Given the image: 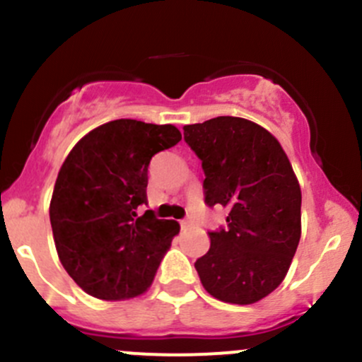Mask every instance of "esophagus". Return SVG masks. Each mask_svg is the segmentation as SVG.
<instances>
[{
	"label": "esophagus",
	"instance_id": "1",
	"mask_svg": "<svg viewBox=\"0 0 362 362\" xmlns=\"http://www.w3.org/2000/svg\"><path fill=\"white\" fill-rule=\"evenodd\" d=\"M192 226V218L189 217V218H184V221H180V228L182 229H187V228H191Z\"/></svg>",
	"mask_w": 362,
	"mask_h": 362
}]
</instances>
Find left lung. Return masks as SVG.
<instances>
[{
    "label": "left lung",
    "mask_w": 362,
    "mask_h": 362,
    "mask_svg": "<svg viewBox=\"0 0 362 362\" xmlns=\"http://www.w3.org/2000/svg\"><path fill=\"white\" fill-rule=\"evenodd\" d=\"M202 160L206 206L228 208L208 231L210 250L194 262L214 298L250 305L282 284L301 236V189L276 138L240 117L184 126Z\"/></svg>",
    "instance_id": "8db88e82"
}]
</instances>
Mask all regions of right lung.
Masks as SVG:
<instances>
[{
    "label": "right lung",
    "instance_id": "right-lung-1",
    "mask_svg": "<svg viewBox=\"0 0 362 362\" xmlns=\"http://www.w3.org/2000/svg\"><path fill=\"white\" fill-rule=\"evenodd\" d=\"M182 140L171 124L119 119L82 138L61 166L50 224L61 264L94 298L144 294L180 226L147 204L148 164Z\"/></svg>",
    "mask_w": 362,
    "mask_h": 362
}]
</instances>
